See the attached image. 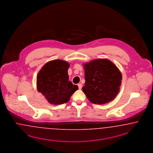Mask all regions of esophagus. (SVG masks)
Listing matches in <instances>:
<instances>
[{
  "instance_id": "esophagus-1",
  "label": "esophagus",
  "mask_w": 153,
  "mask_h": 153,
  "mask_svg": "<svg viewBox=\"0 0 153 153\" xmlns=\"http://www.w3.org/2000/svg\"><path fill=\"white\" fill-rule=\"evenodd\" d=\"M78 86H79V89H82V85L81 84H78Z\"/></svg>"
}]
</instances>
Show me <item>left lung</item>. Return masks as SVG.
<instances>
[{
    "label": "left lung",
    "instance_id": "obj_1",
    "mask_svg": "<svg viewBox=\"0 0 153 153\" xmlns=\"http://www.w3.org/2000/svg\"><path fill=\"white\" fill-rule=\"evenodd\" d=\"M85 86L82 91L93 104L109 102L116 97L121 84L122 74L111 61L100 59L84 64Z\"/></svg>",
    "mask_w": 153,
    "mask_h": 153
}]
</instances>
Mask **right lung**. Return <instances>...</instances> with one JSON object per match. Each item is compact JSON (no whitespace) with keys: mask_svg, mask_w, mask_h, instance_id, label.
<instances>
[{"mask_svg":"<svg viewBox=\"0 0 153 153\" xmlns=\"http://www.w3.org/2000/svg\"><path fill=\"white\" fill-rule=\"evenodd\" d=\"M67 61L55 60L45 64L37 76V89L50 104L66 103L78 89L69 81Z\"/></svg>","mask_w":153,"mask_h":153,"instance_id":"add662e5","label":"right lung"}]
</instances>
